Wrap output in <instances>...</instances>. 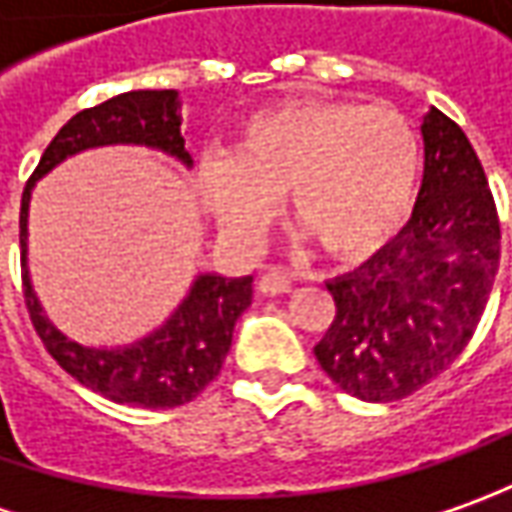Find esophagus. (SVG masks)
Here are the masks:
<instances>
[{
    "label": "esophagus",
    "instance_id": "1",
    "mask_svg": "<svg viewBox=\"0 0 512 512\" xmlns=\"http://www.w3.org/2000/svg\"><path fill=\"white\" fill-rule=\"evenodd\" d=\"M257 289L263 294H283V291L291 289V280L280 269H266L257 277Z\"/></svg>",
    "mask_w": 512,
    "mask_h": 512
}]
</instances>
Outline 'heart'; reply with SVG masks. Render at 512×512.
<instances>
[{
    "label": "heart",
    "instance_id": "obj_1",
    "mask_svg": "<svg viewBox=\"0 0 512 512\" xmlns=\"http://www.w3.org/2000/svg\"><path fill=\"white\" fill-rule=\"evenodd\" d=\"M422 150L391 107L306 98L266 107L240 127L235 152L201 164L206 209L229 238L255 240L277 198L331 260L362 263L385 249L414 212Z\"/></svg>",
    "mask_w": 512,
    "mask_h": 512
}]
</instances>
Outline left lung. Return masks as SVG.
I'll use <instances>...</instances> for the list:
<instances>
[{"mask_svg":"<svg viewBox=\"0 0 512 512\" xmlns=\"http://www.w3.org/2000/svg\"><path fill=\"white\" fill-rule=\"evenodd\" d=\"M425 175L405 229L360 269L328 280L334 323L314 345L337 388L365 402L411 397L456 360L499 269V215L456 121H422Z\"/></svg>","mask_w":512,"mask_h":512,"instance_id":"obj_1","label":"left lung"}]
</instances>
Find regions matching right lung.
<instances>
[{"label":"right lung","instance_id":"obj_1","mask_svg":"<svg viewBox=\"0 0 512 512\" xmlns=\"http://www.w3.org/2000/svg\"><path fill=\"white\" fill-rule=\"evenodd\" d=\"M181 101L175 90H133L110 98L98 107L76 113L42 155L36 172L22 192L19 243H22V283L25 306L36 334L84 388L118 405L138 408H178L201 394L221 374V365L232 345L238 317L252 303V277L198 274L184 303L172 311L167 323L144 340L118 348H90L70 340L47 320L39 297L33 294L27 274V206L39 178H45L64 158L93 147L138 144L178 158L192 167V155L181 133Z\"/></svg>","mask_w":512,"mask_h":512}]
</instances>
